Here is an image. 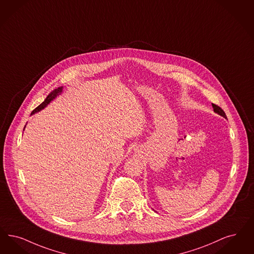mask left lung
Instances as JSON below:
<instances>
[{
	"label": "left lung",
	"instance_id": "left-lung-1",
	"mask_svg": "<svg viewBox=\"0 0 254 254\" xmlns=\"http://www.w3.org/2000/svg\"><path fill=\"white\" fill-rule=\"evenodd\" d=\"M212 105H213V112H216L217 114H219V115L223 116L224 118H226V119H227V116H226L225 112H224L223 110H222L220 107H218V106H217V105H215V104H212Z\"/></svg>",
	"mask_w": 254,
	"mask_h": 254
}]
</instances>
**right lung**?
Segmentation results:
<instances>
[{
	"mask_svg": "<svg viewBox=\"0 0 254 254\" xmlns=\"http://www.w3.org/2000/svg\"><path fill=\"white\" fill-rule=\"evenodd\" d=\"M61 92H62V87H60V88H58V89H56V90H54L52 92H50L49 95L46 97V99L42 102L39 107H37V108L32 112L31 114H34V113H36V112H40L42 109H44L53 99H55L59 94H61Z\"/></svg>",
	"mask_w": 254,
	"mask_h": 254,
	"instance_id": "obj_1",
	"label": "right lung"
}]
</instances>
